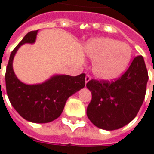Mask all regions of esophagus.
Instances as JSON below:
<instances>
[{
    "label": "esophagus",
    "mask_w": 154,
    "mask_h": 154,
    "mask_svg": "<svg viewBox=\"0 0 154 154\" xmlns=\"http://www.w3.org/2000/svg\"><path fill=\"white\" fill-rule=\"evenodd\" d=\"M91 79V75H89V74H86V78H85V82H86V83H87L89 82V81Z\"/></svg>",
    "instance_id": "obj_1"
}]
</instances>
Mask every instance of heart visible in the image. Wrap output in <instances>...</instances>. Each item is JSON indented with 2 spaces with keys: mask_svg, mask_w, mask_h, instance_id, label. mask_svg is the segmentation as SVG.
<instances>
[{
  "mask_svg": "<svg viewBox=\"0 0 154 154\" xmlns=\"http://www.w3.org/2000/svg\"><path fill=\"white\" fill-rule=\"evenodd\" d=\"M86 53L94 60L92 70L100 79L113 80L123 73L131 60L130 45L111 38H97L86 45Z\"/></svg>",
  "mask_w": 154,
  "mask_h": 154,
  "instance_id": "obj_1",
  "label": "heart"
}]
</instances>
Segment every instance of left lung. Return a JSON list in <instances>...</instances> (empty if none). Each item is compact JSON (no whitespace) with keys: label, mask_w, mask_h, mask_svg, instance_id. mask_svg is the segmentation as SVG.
<instances>
[{"label":"left lung","mask_w":154,"mask_h":154,"mask_svg":"<svg viewBox=\"0 0 154 154\" xmlns=\"http://www.w3.org/2000/svg\"><path fill=\"white\" fill-rule=\"evenodd\" d=\"M149 75L143 56L135 57L128 69L113 81L91 79L86 83L92 99L86 110L94 126L107 131L131 122L144 102Z\"/></svg>","instance_id":"1"}]
</instances>
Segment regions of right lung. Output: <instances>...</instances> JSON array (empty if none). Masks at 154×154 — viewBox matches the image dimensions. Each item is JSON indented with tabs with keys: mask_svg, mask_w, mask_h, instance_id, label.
I'll list each match as a JSON object with an SVG mask.
<instances>
[{
	"mask_svg": "<svg viewBox=\"0 0 154 154\" xmlns=\"http://www.w3.org/2000/svg\"><path fill=\"white\" fill-rule=\"evenodd\" d=\"M37 31L28 32L11 52L5 72V86L10 103L22 118L35 123H47L59 118L68 97L85 86L86 74L57 75L37 85L21 82L14 72V56L22 45L33 43Z\"/></svg>",
	"mask_w": 154,
	"mask_h": 154,
	"instance_id": "1",
	"label": "right lung"
}]
</instances>
